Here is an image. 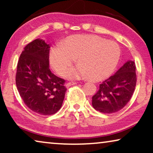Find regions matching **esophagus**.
<instances>
[{
	"mask_svg": "<svg viewBox=\"0 0 153 153\" xmlns=\"http://www.w3.org/2000/svg\"><path fill=\"white\" fill-rule=\"evenodd\" d=\"M76 82H69V83H66L65 86L67 88H68V87L71 86V85H76Z\"/></svg>",
	"mask_w": 153,
	"mask_h": 153,
	"instance_id": "obj_1",
	"label": "esophagus"
}]
</instances>
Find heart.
<instances>
[{"label": "heart", "mask_w": 153, "mask_h": 153, "mask_svg": "<svg viewBox=\"0 0 153 153\" xmlns=\"http://www.w3.org/2000/svg\"><path fill=\"white\" fill-rule=\"evenodd\" d=\"M76 57L79 63L67 72L69 79L91 77L94 81H102L116 70L120 48L115 42L98 35H72L51 48L49 62L58 74L64 76Z\"/></svg>", "instance_id": "heart-1"}]
</instances>
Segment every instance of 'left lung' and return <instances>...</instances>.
<instances>
[{"mask_svg": "<svg viewBox=\"0 0 153 153\" xmlns=\"http://www.w3.org/2000/svg\"><path fill=\"white\" fill-rule=\"evenodd\" d=\"M137 83L136 65L128 60L116 74L102 82L100 89L92 98L95 110L104 114L116 113L128 103Z\"/></svg>", "mask_w": 153, "mask_h": 153, "instance_id": "left-lung-1", "label": "left lung"}]
</instances>
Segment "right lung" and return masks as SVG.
Wrapping results in <instances>:
<instances>
[{"label":"right lung","instance_id":"obj_1","mask_svg":"<svg viewBox=\"0 0 153 153\" xmlns=\"http://www.w3.org/2000/svg\"><path fill=\"white\" fill-rule=\"evenodd\" d=\"M50 45L42 39L28 44L17 64L16 85L25 104L37 114L50 116L61 108L65 80L49 69Z\"/></svg>","mask_w":153,"mask_h":153}]
</instances>
